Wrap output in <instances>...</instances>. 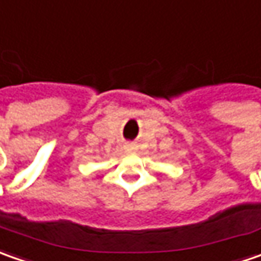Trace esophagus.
I'll list each match as a JSON object with an SVG mask.
<instances>
[{
  "mask_svg": "<svg viewBox=\"0 0 261 261\" xmlns=\"http://www.w3.org/2000/svg\"><path fill=\"white\" fill-rule=\"evenodd\" d=\"M125 148H126V149H130V148H132V144H126Z\"/></svg>",
  "mask_w": 261,
  "mask_h": 261,
  "instance_id": "1",
  "label": "esophagus"
}]
</instances>
